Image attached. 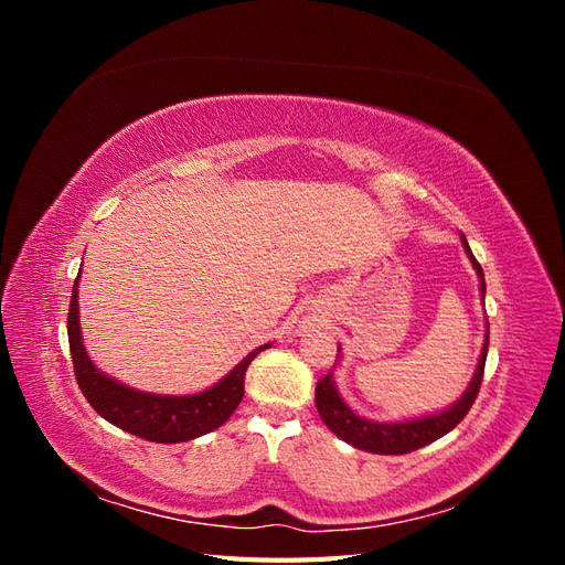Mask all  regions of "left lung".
I'll use <instances>...</instances> for the list:
<instances>
[{
    "label": "left lung",
    "instance_id": "8db88e82",
    "mask_svg": "<svg viewBox=\"0 0 565 565\" xmlns=\"http://www.w3.org/2000/svg\"><path fill=\"white\" fill-rule=\"evenodd\" d=\"M461 243H465V249L469 254V259L476 268L478 276H481V292L486 295V280H483V268L473 259V254L469 249L467 237L461 235ZM490 334V330H488ZM488 334H486V344L481 351V358H478V367L469 388L450 409L440 415L431 417H422L413 422H401V424H380V422H367L363 417H358L353 409L347 407V403L339 398V393L334 388L332 374H324L322 380L316 384V407L322 417V422L328 424V429L337 434L341 440L351 443L358 450H367L374 455H405L419 450L429 443L438 440L440 436H446L452 431L455 426L467 417L471 409L478 391H481L483 382V370H486V355H488Z\"/></svg>",
    "mask_w": 565,
    "mask_h": 565
}]
</instances>
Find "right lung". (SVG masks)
I'll return each mask as SVG.
<instances>
[{
    "mask_svg": "<svg viewBox=\"0 0 565 565\" xmlns=\"http://www.w3.org/2000/svg\"><path fill=\"white\" fill-rule=\"evenodd\" d=\"M77 280L79 276L73 285L71 313H67V341H71L79 391L100 417L122 431L152 443H183L218 429L235 413L245 396V372L256 353L268 349V344L252 351L216 386L195 393V396H156V393L134 391L98 372L84 351L77 318Z\"/></svg>",
    "mask_w": 565,
    "mask_h": 565,
    "instance_id": "1",
    "label": "right lung"
}]
</instances>
